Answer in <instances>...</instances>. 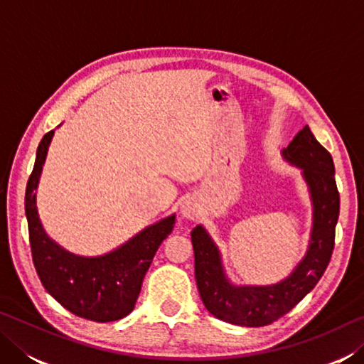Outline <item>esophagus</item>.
I'll return each mask as SVG.
<instances>
[{
	"instance_id": "esophagus-1",
	"label": "esophagus",
	"mask_w": 364,
	"mask_h": 364,
	"mask_svg": "<svg viewBox=\"0 0 364 364\" xmlns=\"http://www.w3.org/2000/svg\"><path fill=\"white\" fill-rule=\"evenodd\" d=\"M181 215L184 218L194 220L199 215V205H197V202L194 199L184 200L181 204Z\"/></svg>"
}]
</instances>
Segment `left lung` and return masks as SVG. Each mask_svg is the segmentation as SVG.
Masks as SVG:
<instances>
[{"label": "left lung", "instance_id": "obj_1", "mask_svg": "<svg viewBox=\"0 0 364 364\" xmlns=\"http://www.w3.org/2000/svg\"><path fill=\"white\" fill-rule=\"evenodd\" d=\"M282 156L301 168L313 202V230L305 257L286 279L271 286H232L218 247L200 225L191 231L200 299L213 316L226 323L260 328L284 316L321 279L334 250L341 210L334 162L308 125L295 134Z\"/></svg>", "mask_w": 364, "mask_h": 364}]
</instances>
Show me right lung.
I'll use <instances>...</instances> for the list:
<instances>
[{
    "label": "right lung",
    "mask_w": 364,
    "mask_h": 364,
    "mask_svg": "<svg viewBox=\"0 0 364 364\" xmlns=\"http://www.w3.org/2000/svg\"><path fill=\"white\" fill-rule=\"evenodd\" d=\"M54 130L40 141L26 189L30 249L43 287L73 315L96 323L125 318L133 311L146 271L159 245L173 231L175 215L147 226L119 249L101 257H80L60 247L43 230L36 194Z\"/></svg>",
    "instance_id": "1"
}]
</instances>
